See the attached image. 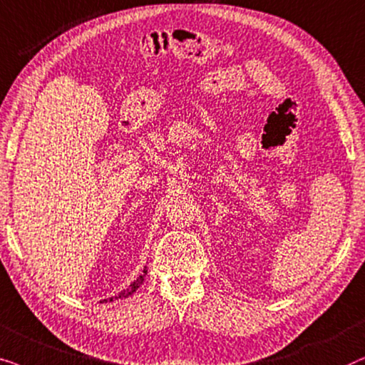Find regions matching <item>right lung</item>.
Returning a JSON list of instances; mask_svg holds the SVG:
<instances>
[{"label":"right lung","instance_id":"obj_1","mask_svg":"<svg viewBox=\"0 0 365 365\" xmlns=\"http://www.w3.org/2000/svg\"><path fill=\"white\" fill-rule=\"evenodd\" d=\"M145 275H147V265L143 267V272H142V274H140V275L137 277V280H133L132 284L128 285V287L123 289V290H121V292H118V294H115L113 297H110V299H103V300H101V302H113V300L126 299V297H130V295H133L135 292H137V289L140 287V285L143 284V280H145Z\"/></svg>","mask_w":365,"mask_h":365}]
</instances>
